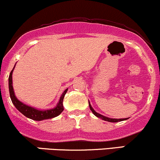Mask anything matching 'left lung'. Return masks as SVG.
Instances as JSON below:
<instances>
[{
  "instance_id": "8db88e82",
  "label": "left lung",
  "mask_w": 160,
  "mask_h": 160,
  "mask_svg": "<svg viewBox=\"0 0 160 160\" xmlns=\"http://www.w3.org/2000/svg\"><path fill=\"white\" fill-rule=\"evenodd\" d=\"M89 108H90V110L92 111V112L93 113V114L95 116H96L97 117H98V118H101L102 120H103L104 121H108V122H120V121H123V120H127L128 118H125V119H112V118H109V117H104V116L100 114V113H97V112H95L94 111V109H93L92 108L90 103H89Z\"/></svg>"
}]
</instances>
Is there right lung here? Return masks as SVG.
<instances>
[{
    "label": "right lung",
    "instance_id": "right-lung-1",
    "mask_svg": "<svg viewBox=\"0 0 160 160\" xmlns=\"http://www.w3.org/2000/svg\"><path fill=\"white\" fill-rule=\"evenodd\" d=\"M15 68V66H14ZM14 68L11 71L10 76H9V91H10V95L11 101H12V104H14L16 109L19 112H21L24 116L28 117L29 119H32L33 120L40 121L43 120H47V119H52L54 117H57L64 111L63 108V99L64 97L67 92L68 89H66L64 92L62 93L61 98L59 99V102L57 104L56 107L52 108V109L49 110H45V111H40V110H38L36 108L30 107V106L26 105L25 104L22 103L20 101L17 99L16 97L15 93L13 91V87H12V71H13Z\"/></svg>",
    "mask_w": 160,
    "mask_h": 160
}]
</instances>
